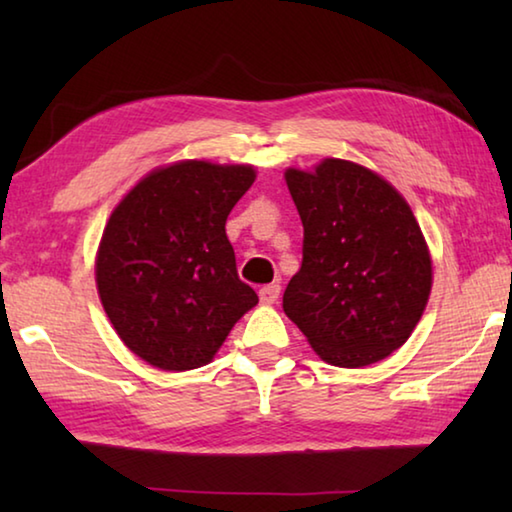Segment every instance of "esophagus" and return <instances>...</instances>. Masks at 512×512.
I'll return each mask as SVG.
<instances>
[{"label": "esophagus", "mask_w": 512, "mask_h": 512, "mask_svg": "<svg viewBox=\"0 0 512 512\" xmlns=\"http://www.w3.org/2000/svg\"><path fill=\"white\" fill-rule=\"evenodd\" d=\"M277 296H280V284H266V287L259 289V300H262L264 305H273Z\"/></svg>", "instance_id": "1"}]
</instances>
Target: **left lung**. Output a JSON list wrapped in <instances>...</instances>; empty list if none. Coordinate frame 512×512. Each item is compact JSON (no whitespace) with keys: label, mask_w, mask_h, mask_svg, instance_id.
I'll list each match as a JSON object with an SVG mask.
<instances>
[{"label":"left lung","mask_w":512,"mask_h":512,"mask_svg":"<svg viewBox=\"0 0 512 512\" xmlns=\"http://www.w3.org/2000/svg\"><path fill=\"white\" fill-rule=\"evenodd\" d=\"M284 178L305 228L284 314L332 366L386 359L411 336L431 291V257L409 203L348 160Z\"/></svg>","instance_id":"obj_1"}]
</instances>
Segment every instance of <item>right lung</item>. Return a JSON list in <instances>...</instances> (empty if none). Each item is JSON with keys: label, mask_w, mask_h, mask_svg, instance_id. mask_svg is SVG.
Segmentation results:
<instances>
[{"label": "right lung", "mask_w": 512, "mask_h": 512, "mask_svg": "<svg viewBox=\"0 0 512 512\" xmlns=\"http://www.w3.org/2000/svg\"><path fill=\"white\" fill-rule=\"evenodd\" d=\"M253 183V167L187 160L149 173L110 214L97 255L101 305L151 366H205L257 305L225 235Z\"/></svg>", "instance_id": "right-lung-1"}]
</instances>
